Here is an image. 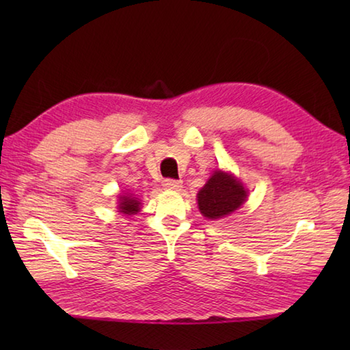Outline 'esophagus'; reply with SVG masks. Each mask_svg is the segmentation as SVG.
<instances>
[{
    "instance_id": "1",
    "label": "esophagus",
    "mask_w": 350,
    "mask_h": 350,
    "mask_svg": "<svg viewBox=\"0 0 350 350\" xmlns=\"http://www.w3.org/2000/svg\"><path fill=\"white\" fill-rule=\"evenodd\" d=\"M163 187L167 189H174V191H177V189L182 188V182L174 180V179H167V180H163Z\"/></svg>"
}]
</instances>
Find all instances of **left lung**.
<instances>
[{
  "instance_id": "8db88e82",
  "label": "left lung",
  "mask_w": 350,
  "mask_h": 350,
  "mask_svg": "<svg viewBox=\"0 0 350 350\" xmlns=\"http://www.w3.org/2000/svg\"><path fill=\"white\" fill-rule=\"evenodd\" d=\"M247 189L233 174L217 170L198 193V205L206 219H221L245 202Z\"/></svg>"
}]
</instances>
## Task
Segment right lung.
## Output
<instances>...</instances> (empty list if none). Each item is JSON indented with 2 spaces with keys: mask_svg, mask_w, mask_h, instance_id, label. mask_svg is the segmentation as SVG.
I'll return each instance as SVG.
<instances>
[{
  "mask_svg": "<svg viewBox=\"0 0 350 350\" xmlns=\"http://www.w3.org/2000/svg\"><path fill=\"white\" fill-rule=\"evenodd\" d=\"M117 208L123 215H137L140 211V200L137 198H134L133 194H122L120 198H118V205Z\"/></svg>",
  "mask_w": 350,
  "mask_h": 350,
  "instance_id": "1",
  "label": "right lung"
}]
</instances>
